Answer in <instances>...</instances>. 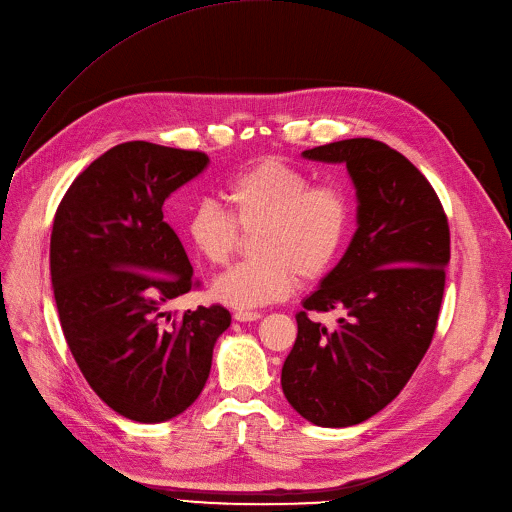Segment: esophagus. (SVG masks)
Here are the masks:
<instances>
[{
  "instance_id": "34e87169",
  "label": "esophagus",
  "mask_w": 512,
  "mask_h": 512,
  "mask_svg": "<svg viewBox=\"0 0 512 512\" xmlns=\"http://www.w3.org/2000/svg\"><path fill=\"white\" fill-rule=\"evenodd\" d=\"M234 319L238 323H251V321H259L261 319V313H253V311H236L234 313Z\"/></svg>"
}]
</instances>
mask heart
Here are the masks:
<instances>
[{"label": "heart", "instance_id": "1", "mask_svg": "<svg viewBox=\"0 0 512 512\" xmlns=\"http://www.w3.org/2000/svg\"><path fill=\"white\" fill-rule=\"evenodd\" d=\"M230 214L212 199L189 210L185 236L214 267L226 265L243 232H255L257 259L232 267L212 284L214 300L232 309H257L288 298L296 280H319L337 261L350 232L352 208L337 185H317L300 168L265 158L224 187Z\"/></svg>", "mask_w": 512, "mask_h": 512}]
</instances>
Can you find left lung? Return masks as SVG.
Returning a JSON list of instances; mask_svg holds the SVG:
<instances>
[{
	"label": "left lung",
	"instance_id": "left-lung-1",
	"mask_svg": "<svg viewBox=\"0 0 512 512\" xmlns=\"http://www.w3.org/2000/svg\"><path fill=\"white\" fill-rule=\"evenodd\" d=\"M302 158L346 164L358 228L344 257L302 300L282 389L304 420L346 428L389 405L424 358L445 292L449 222L426 177L383 142L352 138ZM333 308L347 313L333 332L308 319Z\"/></svg>",
	"mask_w": 512,
	"mask_h": 512
}]
</instances>
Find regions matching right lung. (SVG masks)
Here are the masks:
<instances>
[{
	"label": "right lung",
	"instance_id": "add662e5",
	"mask_svg": "<svg viewBox=\"0 0 512 512\" xmlns=\"http://www.w3.org/2000/svg\"><path fill=\"white\" fill-rule=\"evenodd\" d=\"M203 152L125 142L67 189L51 232V282L65 342L94 393L142 424L183 414L206 387L220 304L173 317L197 282L164 201L201 175Z\"/></svg>",
	"mask_w": 512,
	"mask_h": 512
}]
</instances>
